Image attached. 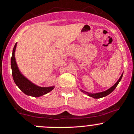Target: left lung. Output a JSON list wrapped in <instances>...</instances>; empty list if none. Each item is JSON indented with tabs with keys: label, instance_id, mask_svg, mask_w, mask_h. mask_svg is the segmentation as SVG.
<instances>
[{
	"label": "left lung",
	"instance_id": "1",
	"mask_svg": "<svg viewBox=\"0 0 134 134\" xmlns=\"http://www.w3.org/2000/svg\"><path fill=\"white\" fill-rule=\"evenodd\" d=\"M123 74H124V72H123L122 74L121 75L119 79L118 80L117 82L115 83V84L113 86L110 87V88H109L108 90L100 92V93H88V92H87V91H84L82 90H80V91H81V92H82V93H84V94H87V96L92 97V98H95V99H98V98H103V97L107 96V95L110 94L111 93L112 91H113V90H114L116 88V87L117 86L118 83H119L120 81H121V78H122Z\"/></svg>",
	"mask_w": 134,
	"mask_h": 134
}]
</instances>
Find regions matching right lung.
<instances>
[{
  "mask_svg": "<svg viewBox=\"0 0 134 134\" xmlns=\"http://www.w3.org/2000/svg\"><path fill=\"white\" fill-rule=\"evenodd\" d=\"M17 43L15 44L13 50L11 60H10V65H11L12 74L13 77L15 84L27 96L33 97H40L43 95L46 94L54 89L55 86L50 87H40L36 85L34 83L31 82L27 79L23 74L20 72L18 65H17L16 58H15V52H16Z\"/></svg>",
  "mask_w": 134,
  "mask_h": 134,
  "instance_id": "add662e5",
  "label": "right lung"
}]
</instances>
